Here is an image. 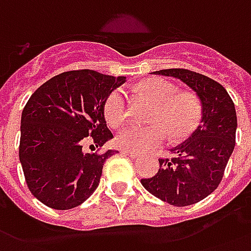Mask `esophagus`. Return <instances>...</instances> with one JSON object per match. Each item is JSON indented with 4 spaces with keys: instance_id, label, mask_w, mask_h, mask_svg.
I'll return each mask as SVG.
<instances>
[{
    "instance_id": "34e87169",
    "label": "esophagus",
    "mask_w": 251,
    "mask_h": 251,
    "mask_svg": "<svg viewBox=\"0 0 251 251\" xmlns=\"http://www.w3.org/2000/svg\"><path fill=\"white\" fill-rule=\"evenodd\" d=\"M120 152L123 153V155H128V156H131V158H136V153L132 152V151H128V150H122Z\"/></svg>"
}]
</instances>
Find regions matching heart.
<instances>
[{"label": "heart", "mask_w": 251, "mask_h": 251, "mask_svg": "<svg viewBox=\"0 0 251 251\" xmlns=\"http://www.w3.org/2000/svg\"><path fill=\"white\" fill-rule=\"evenodd\" d=\"M140 91L155 103L150 120L151 126L140 127L126 124L116 132L118 147L142 152L158 147L167 139H183L193 132L201 118V103L190 92H179L175 84L164 78H150L140 85ZM104 116L108 124L119 126L127 118V98L122 88H116L104 101Z\"/></svg>", "instance_id": "1"}]
</instances>
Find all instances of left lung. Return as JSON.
<instances>
[{
    "label": "left lung",
    "instance_id": "8db88e82",
    "mask_svg": "<svg viewBox=\"0 0 251 251\" xmlns=\"http://www.w3.org/2000/svg\"><path fill=\"white\" fill-rule=\"evenodd\" d=\"M156 75L179 78L202 104V116L190 138L171 150L173 158L159 159V171L143 178V187L173 206L198 203L218 187L235 146L237 113L227 91L213 78L183 68Z\"/></svg>",
    "mask_w": 251,
    "mask_h": 251
}]
</instances>
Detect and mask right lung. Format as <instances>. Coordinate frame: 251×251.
<instances>
[{"instance_id": "add662e5", "label": "right lung", "mask_w": 251, "mask_h": 251, "mask_svg": "<svg viewBox=\"0 0 251 251\" xmlns=\"http://www.w3.org/2000/svg\"><path fill=\"white\" fill-rule=\"evenodd\" d=\"M126 81L92 69L60 73L33 93L21 116L20 162L33 197L54 210H69L98 188L103 166L116 151L89 153L113 138L104 101Z\"/></svg>"}]
</instances>
